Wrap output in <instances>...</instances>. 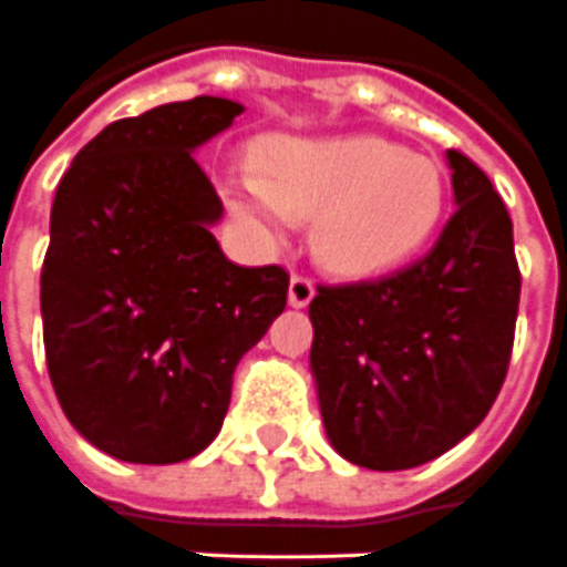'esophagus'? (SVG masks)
I'll list each match as a JSON object with an SVG mask.
<instances>
[{
    "mask_svg": "<svg viewBox=\"0 0 567 567\" xmlns=\"http://www.w3.org/2000/svg\"><path fill=\"white\" fill-rule=\"evenodd\" d=\"M315 299V284L305 275L290 277V305L292 308H305V305Z\"/></svg>",
    "mask_w": 567,
    "mask_h": 567,
    "instance_id": "obj_1",
    "label": "esophagus"
}]
</instances>
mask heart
<instances>
[{
  "mask_svg": "<svg viewBox=\"0 0 567 567\" xmlns=\"http://www.w3.org/2000/svg\"><path fill=\"white\" fill-rule=\"evenodd\" d=\"M226 200L265 240H284L292 216H317V259L336 275L369 277L431 240L445 186L431 158L388 140H275L259 155V176L228 179Z\"/></svg>",
  "mask_w": 567,
  "mask_h": 567,
  "instance_id": "b5f03b06",
  "label": "heart"
}]
</instances>
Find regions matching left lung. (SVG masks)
Wrapping results in <instances>:
<instances>
[{
    "mask_svg": "<svg viewBox=\"0 0 567 567\" xmlns=\"http://www.w3.org/2000/svg\"><path fill=\"white\" fill-rule=\"evenodd\" d=\"M455 213L419 262L320 287L311 372L332 449L357 467L409 470L480 427L507 379L519 265L492 179L455 148Z\"/></svg>",
    "mask_w": 567,
    "mask_h": 567,
    "instance_id": "obj_1",
    "label": "left lung"
}]
</instances>
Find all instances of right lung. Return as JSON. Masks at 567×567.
I'll list each match as a JSON object with an SVG mask.
<instances>
[{
  "mask_svg": "<svg viewBox=\"0 0 567 567\" xmlns=\"http://www.w3.org/2000/svg\"><path fill=\"white\" fill-rule=\"evenodd\" d=\"M244 106L164 103L103 127L72 158L42 265L48 375L100 452L176 464L216 440L240 357L287 308L280 265L226 259L223 200L195 148Z\"/></svg>",
  "mask_w": 567,
  "mask_h": 567,
  "instance_id": "add662e5",
  "label": "right lung"
}]
</instances>
